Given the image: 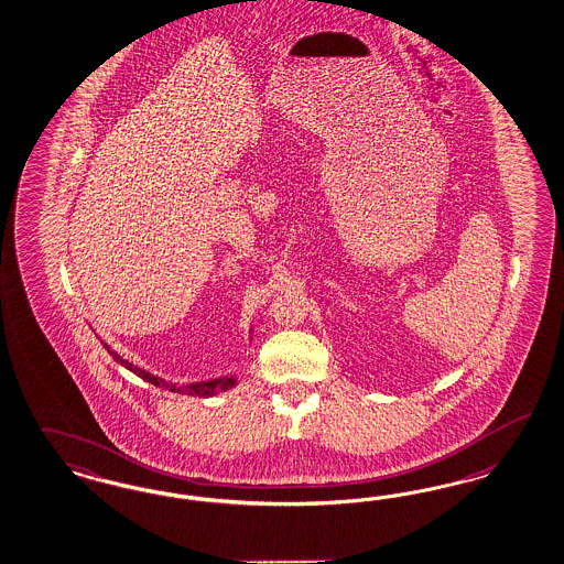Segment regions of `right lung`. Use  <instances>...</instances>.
Here are the masks:
<instances>
[{
	"label": "right lung",
	"instance_id": "right-lung-1",
	"mask_svg": "<svg viewBox=\"0 0 564 564\" xmlns=\"http://www.w3.org/2000/svg\"><path fill=\"white\" fill-rule=\"evenodd\" d=\"M104 344V341H101ZM104 348L110 351V356L118 360V365H122L124 369L131 370V372H135L139 375L141 379H145L148 383H152L155 388H166L171 389V391H176V393H187V395H199V398H208V395H214V393H218V391H225V389L234 388L235 386V377H223V379H213V381H202V383H189V386H176V383H169V381H164V379H160V377H154V375H150V372H145V370L137 369L135 365H131L129 360H122L120 356H118L117 351L110 350V346L108 344H104Z\"/></svg>",
	"mask_w": 564,
	"mask_h": 564
}]
</instances>
